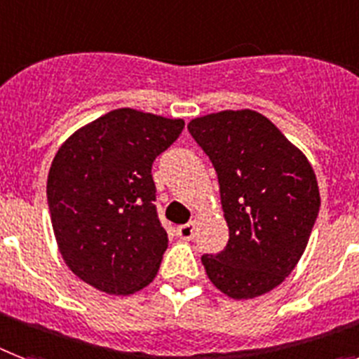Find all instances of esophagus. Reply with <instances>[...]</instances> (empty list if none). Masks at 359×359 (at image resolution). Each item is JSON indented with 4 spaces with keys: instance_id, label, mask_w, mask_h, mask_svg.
<instances>
[{
    "instance_id": "esophagus-1",
    "label": "esophagus",
    "mask_w": 359,
    "mask_h": 359,
    "mask_svg": "<svg viewBox=\"0 0 359 359\" xmlns=\"http://www.w3.org/2000/svg\"><path fill=\"white\" fill-rule=\"evenodd\" d=\"M194 234H195V223H194V221H189V223H186V225L177 226V236H179L180 240L189 241L191 238H194Z\"/></svg>"
}]
</instances>
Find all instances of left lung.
Segmentation results:
<instances>
[{
  "label": "left lung",
  "instance_id": "8db88e82",
  "mask_svg": "<svg viewBox=\"0 0 359 359\" xmlns=\"http://www.w3.org/2000/svg\"><path fill=\"white\" fill-rule=\"evenodd\" d=\"M189 134L208 154L219 180L229 243L201 262L212 284L232 299H255L301 260L321 197L302 151L255 110L195 118Z\"/></svg>",
  "mask_w": 359,
  "mask_h": 359
}]
</instances>
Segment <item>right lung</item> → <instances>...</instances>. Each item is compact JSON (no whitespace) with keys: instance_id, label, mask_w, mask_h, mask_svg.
Masks as SVG:
<instances>
[{"instance_id":"add662e5","label":"right lung","mask_w":359,"mask_h":359,"mask_svg":"<svg viewBox=\"0 0 359 359\" xmlns=\"http://www.w3.org/2000/svg\"><path fill=\"white\" fill-rule=\"evenodd\" d=\"M182 129V119L118 109L75 130L55 154V238L66 265L95 290L130 295L156 276L168 232L153 205L151 168Z\"/></svg>"}]
</instances>
